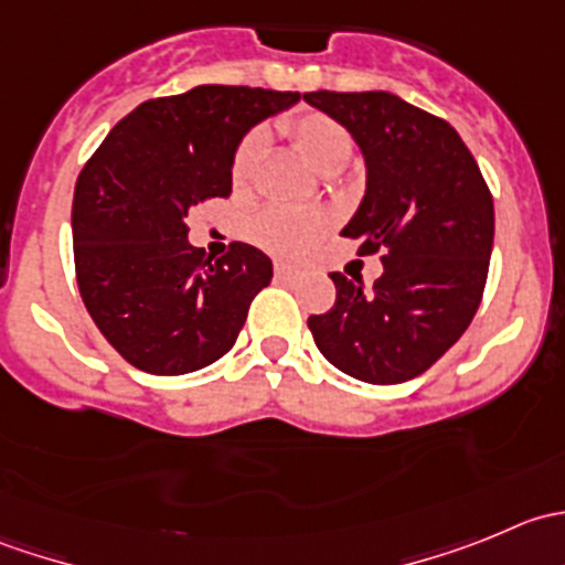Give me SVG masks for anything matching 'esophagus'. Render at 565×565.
Wrapping results in <instances>:
<instances>
[{
  "label": "esophagus",
  "instance_id": "1",
  "mask_svg": "<svg viewBox=\"0 0 565 565\" xmlns=\"http://www.w3.org/2000/svg\"><path fill=\"white\" fill-rule=\"evenodd\" d=\"M276 278L278 281H295V278H300V267L298 265H289V262H276Z\"/></svg>",
  "mask_w": 565,
  "mask_h": 565
}]
</instances>
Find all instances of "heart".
I'll return each instance as SVG.
<instances>
[{"label":"heart","instance_id":"obj_1","mask_svg":"<svg viewBox=\"0 0 565 565\" xmlns=\"http://www.w3.org/2000/svg\"><path fill=\"white\" fill-rule=\"evenodd\" d=\"M281 134L298 147L300 156L317 169L319 174H339L355 156V139L339 119L328 114L309 111L298 117H287L278 122ZM267 139L262 130H250L241 139L232 156L230 177L235 191H248L259 163L265 158ZM328 232V218L315 210L292 207H265L250 218L248 235L256 246L273 250L278 256L306 254L319 237Z\"/></svg>","mask_w":565,"mask_h":565}]
</instances>
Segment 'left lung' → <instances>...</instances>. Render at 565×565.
<instances>
[{
    "mask_svg": "<svg viewBox=\"0 0 565 565\" xmlns=\"http://www.w3.org/2000/svg\"><path fill=\"white\" fill-rule=\"evenodd\" d=\"M366 158V196L341 235L383 254L372 289L330 273L335 303L309 317L319 352L350 377L396 385L459 341L487 287L494 204L476 158L446 119L391 93H306Z\"/></svg>",
    "mask_w": 565,
    "mask_h": 565,
    "instance_id": "left-lung-1",
    "label": "left lung"
}]
</instances>
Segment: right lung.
I'll return each mask as SVG.
<instances>
[{
    "instance_id": "obj_1",
    "label": "right lung",
    "mask_w": 565,
    "mask_h": 565,
    "mask_svg": "<svg viewBox=\"0 0 565 565\" xmlns=\"http://www.w3.org/2000/svg\"><path fill=\"white\" fill-rule=\"evenodd\" d=\"M298 93L204 84L119 119L73 193V259L89 317L147 374L196 372L235 347L273 262L248 243L221 259L188 243L185 215L232 193V156Z\"/></svg>"
}]
</instances>
